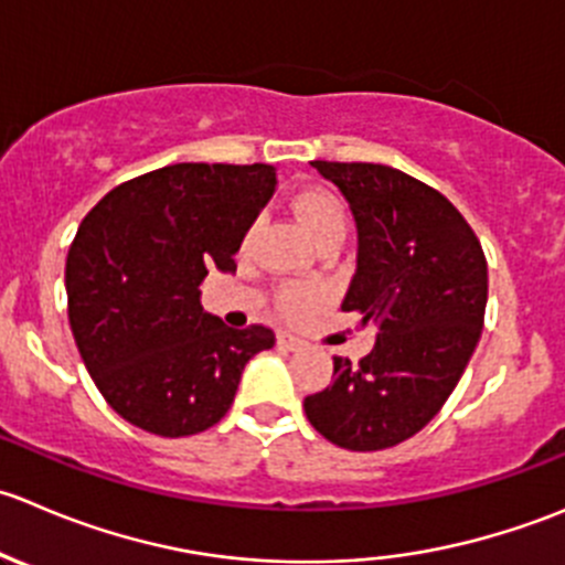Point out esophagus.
Listing matches in <instances>:
<instances>
[{"mask_svg":"<svg viewBox=\"0 0 565 565\" xmlns=\"http://www.w3.org/2000/svg\"><path fill=\"white\" fill-rule=\"evenodd\" d=\"M277 343H280L282 349H288V351L301 349V340L296 338V334H290V332H280V334H277Z\"/></svg>","mask_w":565,"mask_h":565,"instance_id":"obj_1","label":"esophagus"}]
</instances>
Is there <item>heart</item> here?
Wrapping results in <instances>:
<instances>
[{
    "label": "heart",
    "instance_id": "heart-1",
    "mask_svg": "<svg viewBox=\"0 0 565 565\" xmlns=\"http://www.w3.org/2000/svg\"><path fill=\"white\" fill-rule=\"evenodd\" d=\"M294 209L305 231L312 236V242L321 244L329 242V238L343 242L349 216H345V205L340 203L338 194L327 192V189H307L294 200ZM321 301L323 294L312 285H290L280 294V310L285 318H301L305 312L316 310Z\"/></svg>",
    "mask_w": 565,
    "mask_h": 565
}]
</instances>
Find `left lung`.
Masks as SVG:
<instances>
[{"instance_id":"8db88e82","label":"left lung","mask_w":565,"mask_h":565,"mask_svg":"<svg viewBox=\"0 0 565 565\" xmlns=\"http://www.w3.org/2000/svg\"><path fill=\"white\" fill-rule=\"evenodd\" d=\"M356 220V275L340 310L376 327L360 362L305 398L310 426L345 450H384L431 423L483 329L489 269L470 222L428 183L367 161H310Z\"/></svg>"}]
</instances>
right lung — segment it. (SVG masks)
Returning a JSON list of instances; mask_svg holds the SVG:
<instances>
[{"label":"right lung","mask_w":565,"mask_h":565,"mask_svg":"<svg viewBox=\"0 0 565 565\" xmlns=\"http://www.w3.org/2000/svg\"><path fill=\"white\" fill-rule=\"evenodd\" d=\"M271 164H170L93 205L65 260L76 349L106 404L156 437L216 426L242 371L275 345L264 323L233 329L200 305L275 194Z\"/></svg>","instance_id":"1"}]
</instances>
